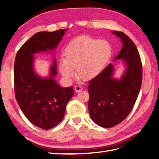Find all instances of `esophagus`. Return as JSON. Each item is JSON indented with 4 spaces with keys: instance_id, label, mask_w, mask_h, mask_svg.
Returning <instances> with one entry per match:
<instances>
[{
    "instance_id": "esophagus-1",
    "label": "esophagus",
    "mask_w": 159,
    "mask_h": 159,
    "mask_svg": "<svg viewBox=\"0 0 159 159\" xmlns=\"http://www.w3.org/2000/svg\"><path fill=\"white\" fill-rule=\"evenodd\" d=\"M82 89H83V88L81 86L76 85L75 86V91L76 92H80V91H82Z\"/></svg>"
}]
</instances>
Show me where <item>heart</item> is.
<instances>
[{
  "instance_id": "1",
  "label": "heart",
  "mask_w": 159,
  "mask_h": 159,
  "mask_svg": "<svg viewBox=\"0 0 159 159\" xmlns=\"http://www.w3.org/2000/svg\"><path fill=\"white\" fill-rule=\"evenodd\" d=\"M111 55L112 49L108 41L82 36L66 46L64 57L59 60V70L67 81L76 76L75 68L80 79L91 80L102 72Z\"/></svg>"
}]
</instances>
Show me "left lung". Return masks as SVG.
Here are the masks:
<instances>
[{
    "mask_svg": "<svg viewBox=\"0 0 159 159\" xmlns=\"http://www.w3.org/2000/svg\"><path fill=\"white\" fill-rule=\"evenodd\" d=\"M122 47L114 60L122 59L125 71L120 80L113 78L114 66L110 64L89 82V111L99 126H116L127 118L135 104L141 86L142 63L136 45L125 33L112 31Z\"/></svg>",
    "mask_w": 159,
    "mask_h": 159,
    "instance_id": "left-lung-1",
    "label": "left lung"
}]
</instances>
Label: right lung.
Returning a JSON list of instances; mask_svg holds the SVG:
<instances>
[{
  "instance_id": "obj_1",
  "label": "right lung",
  "mask_w": 159,
  "mask_h": 159,
  "mask_svg": "<svg viewBox=\"0 0 159 159\" xmlns=\"http://www.w3.org/2000/svg\"><path fill=\"white\" fill-rule=\"evenodd\" d=\"M66 30L36 33L20 47L15 58L16 100L28 120L43 129L55 127L62 120L74 91L73 86L61 87L54 80L57 73L55 59L49 77L43 78L37 75L33 66L34 54L55 50Z\"/></svg>"
}]
</instances>
